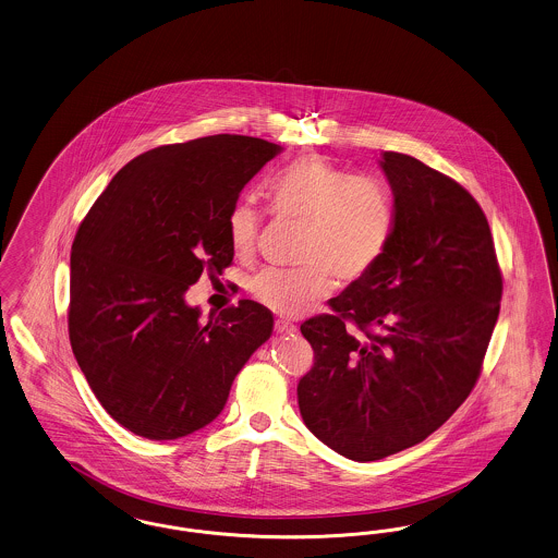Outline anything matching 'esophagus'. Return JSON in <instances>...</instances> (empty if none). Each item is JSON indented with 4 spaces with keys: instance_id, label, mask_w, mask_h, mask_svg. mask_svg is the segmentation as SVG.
Instances as JSON below:
<instances>
[{
    "instance_id": "obj_1",
    "label": "esophagus",
    "mask_w": 558,
    "mask_h": 558,
    "mask_svg": "<svg viewBox=\"0 0 558 558\" xmlns=\"http://www.w3.org/2000/svg\"><path fill=\"white\" fill-rule=\"evenodd\" d=\"M298 327L293 325V323H290V320H281V318H277L275 320V331L277 333H293Z\"/></svg>"
}]
</instances>
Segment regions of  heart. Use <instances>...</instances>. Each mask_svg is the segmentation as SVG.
<instances>
[{"instance_id":"1","label":"heart","mask_w":558,"mask_h":558,"mask_svg":"<svg viewBox=\"0 0 558 558\" xmlns=\"http://www.w3.org/2000/svg\"><path fill=\"white\" fill-rule=\"evenodd\" d=\"M277 215L306 220L300 260L304 267L265 268L252 277V295L275 315L298 316L341 283H356L381 260L391 229V204L384 187L354 177L331 160L315 156L281 170L268 185ZM260 213L240 202L227 218L235 256L254 254Z\"/></svg>"}]
</instances>
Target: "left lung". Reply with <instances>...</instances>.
<instances>
[{"mask_svg": "<svg viewBox=\"0 0 558 558\" xmlns=\"http://www.w3.org/2000/svg\"><path fill=\"white\" fill-rule=\"evenodd\" d=\"M388 247L364 279L302 323L315 350L298 384L306 427L352 461L386 459L439 429L475 388L502 272L482 206L421 160L384 151Z\"/></svg>", "mask_w": 558, "mask_h": 558, "instance_id": "obj_1", "label": "left lung"}]
</instances>
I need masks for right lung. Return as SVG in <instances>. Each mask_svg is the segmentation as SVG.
Masks as SVG:
<instances>
[{
  "instance_id": "1",
  "label": "right lung",
  "mask_w": 558,
  "mask_h": 558,
  "mask_svg": "<svg viewBox=\"0 0 558 558\" xmlns=\"http://www.w3.org/2000/svg\"><path fill=\"white\" fill-rule=\"evenodd\" d=\"M283 147L210 135L124 165L81 220L71 252L69 338L106 412L147 439L217 418L272 315L240 300L208 320L185 291L231 267L227 218L245 183Z\"/></svg>"
}]
</instances>
